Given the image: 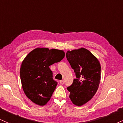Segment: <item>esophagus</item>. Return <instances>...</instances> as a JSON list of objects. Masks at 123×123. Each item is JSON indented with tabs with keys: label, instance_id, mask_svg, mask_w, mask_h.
I'll return each instance as SVG.
<instances>
[{
	"label": "esophagus",
	"instance_id": "obj_1",
	"mask_svg": "<svg viewBox=\"0 0 123 123\" xmlns=\"http://www.w3.org/2000/svg\"><path fill=\"white\" fill-rule=\"evenodd\" d=\"M60 83L61 84H64V80H60Z\"/></svg>",
	"mask_w": 123,
	"mask_h": 123
}]
</instances>
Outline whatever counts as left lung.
<instances>
[{
	"instance_id": "left-lung-1",
	"label": "left lung",
	"mask_w": 123,
	"mask_h": 123,
	"mask_svg": "<svg viewBox=\"0 0 123 123\" xmlns=\"http://www.w3.org/2000/svg\"><path fill=\"white\" fill-rule=\"evenodd\" d=\"M66 57L76 78L67 87L72 103L81 106L96 93L101 79L100 62L90 51L84 48L68 51Z\"/></svg>"
}]
</instances>
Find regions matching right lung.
I'll list each match as a JSON object with an SVG mask.
<instances>
[{"label": "right lung", "mask_w": 123, "mask_h": 123, "mask_svg": "<svg viewBox=\"0 0 123 123\" xmlns=\"http://www.w3.org/2000/svg\"><path fill=\"white\" fill-rule=\"evenodd\" d=\"M64 56L62 50L37 48L24 59L20 71L21 82L25 95L33 103L43 106L49 100L57 83L53 79L49 66Z\"/></svg>", "instance_id": "right-lung-1"}]
</instances>
